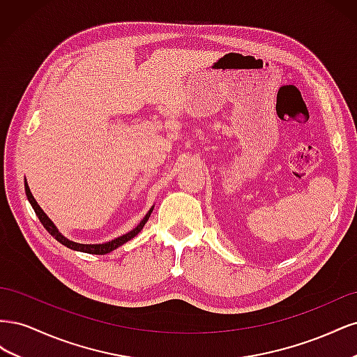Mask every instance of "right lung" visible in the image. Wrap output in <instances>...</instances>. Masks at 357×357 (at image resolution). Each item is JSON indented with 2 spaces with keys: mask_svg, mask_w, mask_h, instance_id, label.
I'll use <instances>...</instances> for the list:
<instances>
[{
  "mask_svg": "<svg viewBox=\"0 0 357 357\" xmlns=\"http://www.w3.org/2000/svg\"><path fill=\"white\" fill-rule=\"evenodd\" d=\"M25 193H26V198H28L29 204L32 205V208H34V211H36V214H37V218L40 219L41 225L45 226L46 231L53 236V238H55L56 241H59L61 244H63L66 247L71 248V250L89 253V255H107V253H110V252L116 250L117 247L123 245V244L128 243L129 240H132L138 232H142L143 226L147 223V220H149V218H150V214H152V211H153V208H155V205H153V207L147 211V214L144 215L143 220L139 222L132 231H129V232H126V234H123V235H121V236H117V238H114V240H112V241H107V243H102V244H82V243H75V241L68 240L67 236H63V235L59 232V229L56 228L55 223H53V222L49 219V215L41 210V207L37 204V201L34 199V197H32V193H31V190H29L26 178H25Z\"/></svg>",
  "mask_w": 357,
  "mask_h": 357,
  "instance_id": "add662e5",
  "label": "right lung"
}]
</instances>
